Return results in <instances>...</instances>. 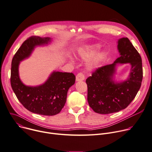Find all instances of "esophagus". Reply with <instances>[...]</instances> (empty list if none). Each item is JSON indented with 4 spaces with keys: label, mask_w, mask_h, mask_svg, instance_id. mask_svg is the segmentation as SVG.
<instances>
[{
    "label": "esophagus",
    "mask_w": 152,
    "mask_h": 152,
    "mask_svg": "<svg viewBox=\"0 0 152 152\" xmlns=\"http://www.w3.org/2000/svg\"><path fill=\"white\" fill-rule=\"evenodd\" d=\"M85 79V76L83 75V73H78L76 76V81H82Z\"/></svg>",
    "instance_id": "esophagus-1"
}]
</instances>
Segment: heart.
Listing matches in <instances>:
<instances>
[{
  "instance_id": "obj_1",
  "label": "heart",
  "mask_w": 152,
  "mask_h": 152,
  "mask_svg": "<svg viewBox=\"0 0 152 152\" xmlns=\"http://www.w3.org/2000/svg\"><path fill=\"white\" fill-rule=\"evenodd\" d=\"M101 47V45L100 44H93L78 50V56L82 60L84 61L89 60L87 63L88 70H94L99 68L106 58L107 53L105 51H101L98 53ZM69 59L72 62H74L73 59L71 56L69 57Z\"/></svg>"
}]
</instances>
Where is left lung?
I'll use <instances>...</instances> for the list:
<instances>
[{"mask_svg": "<svg viewBox=\"0 0 152 152\" xmlns=\"http://www.w3.org/2000/svg\"><path fill=\"white\" fill-rule=\"evenodd\" d=\"M120 56L112 64L98 68L88 77L87 100L96 113L110 114L125 109L135 98L142 80V59L127 37L118 39ZM131 66L128 78L121 81L115 79L119 65Z\"/></svg>", "mask_w": 152, "mask_h": 152, "instance_id": "1", "label": "left lung"}]
</instances>
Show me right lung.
Instances as JSON below:
<instances>
[{
	"mask_svg": "<svg viewBox=\"0 0 152 152\" xmlns=\"http://www.w3.org/2000/svg\"><path fill=\"white\" fill-rule=\"evenodd\" d=\"M51 41L49 37L31 36L26 39L14 56L11 69V87L19 102L30 112L45 116L60 113L66 102L68 89L75 83V76L72 73L53 71L42 84L29 86L21 80L19 67L36 47L48 45Z\"/></svg>",
	"mask_w": 152,
	"mask_h": 152,
	"instance_id": "1",
	"label": "right lung"
}]
</instances>
